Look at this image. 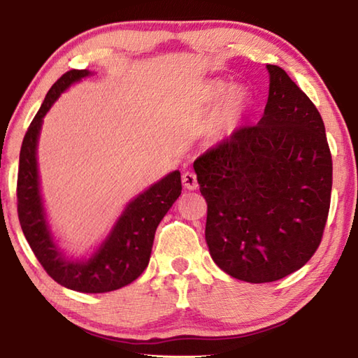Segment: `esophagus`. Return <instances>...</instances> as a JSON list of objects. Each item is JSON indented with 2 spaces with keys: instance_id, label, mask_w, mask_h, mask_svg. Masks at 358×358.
Returning a JSON list of instances; mask_svg holds the SVG:
<instances>
[{
  "instance_id": "34e87169",
  "label": "esophagus",
  "mask_w": 358,
  "mask_h": 358,
  "mask_svg": "<svg viewBox=\"0 0 358 358\" xmlns=\"http://www.w3.org/2000/svg\"><path fill=\"white\" fill-rule=\"evenodd\" d=\"M181 181H183V186L186 187V189H189V191L197 189V186H199L197 177L194 172H185L183 177H181Z\"/></svg>"
}]
</instances>
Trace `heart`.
Instances as JSON below:
<instances>
[{
    "instance_id": "obj_1",
    "label": "heart",
    "mask_w": 358,
    "mask_h": 358,
    "mask_svg": "<svg viewBox=\"0 0 358 358\" xmlns=\"http://www.w3.org/2000/svg\"><path fill=\"white\" fill-rule=\"evenodd\" d=\"M226 83H215L211 88V98L217 99L227 93ZM251 104V96L245 88H235L224 99L221 110L217 113L215 123V134H227L238 124L241 117L246 113Z\"/></svg>"
}]
</instances>
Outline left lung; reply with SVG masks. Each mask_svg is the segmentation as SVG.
Segmentation results:
<instances>
[{
    "label": "left lung",
    "mask_w": 358,
    "mask_h": 358,
    "mask_svg": "<svg viewBox=\"0 0 358 358\" xmlns=\"http://www.w3.org/2000/svg\"><path fill=\"white\" fill-rule=\"evenodd\" d=\"M268 101L194 161L207 201V240L221 270L271 282L301 268L320 245L330 208L331 155L316 106L280 66L266 64Z\"/></svg>",
    "instance_id": "left-lung-1"
}]
</instances>
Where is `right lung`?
Segmentation results:
<instances>
[{
    "label": "right lung",
    "mask_w": 358,
    "mask_h": 358,
    "mask_svg": "<svg viewBox=\"0 0 358 358\" xmlns=\"http://www.w3.org/2000/svg\"><path fill=\"white\" fill-rule=\"evenodd\" d=\"M90 74L92 72L87 69H72L59 77L48 90L39 112L29 124L20 150L17 211L23 235L48 276L77 292L102 294L128 286L147 268L156 229L181 194V177L178 171L171 172L126 205L108 237L92 257L71 260L64 256L53 241L47 222L36 150L42 118L50 110L53 102L72 83Z\"/></svg>",
    "instance_id": "add662e5"
}]
</instances>
